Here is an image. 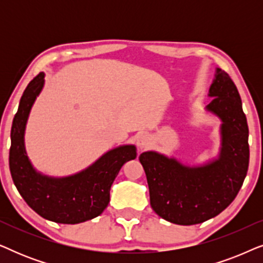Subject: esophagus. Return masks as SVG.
<instances>
[{"mask_svg": "<svg viewBox=\"0 0 263 263\" xmlns=\"http://www.w3.org/2000/svg\"><path fill=\"white\" fill-rule=\"evenodd\" d=\"M151 143H152V139L147 134H141L136 139V145H138L140 149H146L147 147L151 146Z\"/></svg>", "mask_w": 263, "mask_h": 263, "instance_id": "obj_1", "label": "esophagus"}]
</instances>
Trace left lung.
<instances>
[{"mask_svg":"<svg viewBox=\"0 0 263 263\" xmlns=\"http://www.w3.org/2000/svg\"><path fill=\"white\" fill-rule=\"evenodd\" d=\"M206 111L220 120L218 157L202 165L182 164L156 151L140 154L146 172L151 207L177 225L200 224L217 217L235 200L249 166L247 117L242 100L228 73L215 69Z\"/></svg>","mask_w":263,"mask_h":263,"instance_id":"8db88e82","label":"left lung"}]
</instances>
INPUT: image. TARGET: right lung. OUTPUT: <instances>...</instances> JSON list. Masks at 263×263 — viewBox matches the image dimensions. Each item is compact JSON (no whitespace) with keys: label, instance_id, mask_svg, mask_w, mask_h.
Listing matches in <instances>:
<instances>
[{"label":"right lung","instance_id":"obj_1","mask_svg":"<svg viewBox=\"0 0 263 263\" xmlns=\"http://www.w3.org/2000/svg\"><path fill=\"white\" fill-rule=\"evenodd\" d=\"M44 73L27 85L10 132L9 168L14 184L26 203L48 220L79 224L98 217L109 204L111 185L121 167L136 158L134 145L118 146L78 174L51 177L35 170L25 148V130L33 104L44 87Z\"/></svg>","mask_w":263,"mask_h":263}]
</instances>
